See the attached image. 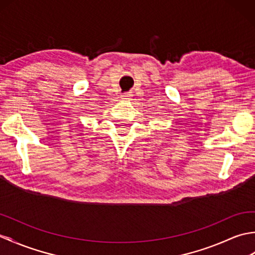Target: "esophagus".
<instances>
[{
	"instance_id": "obj_1",
	"label": "esophagus",
	"mask_w": 255,
	"mask_h": 255,
	"mask_svg": "<svg viewBox=\"0 0 255 255\" xmlns=\"http://www.w3.org/2000/svg\"><path fill=\"white\" fill-rule=\"evenodd\" d=\"M131 96H132L131 93H125V94L122 95V99H124V100H130Z\"/></svg>"
}]
</instances>
